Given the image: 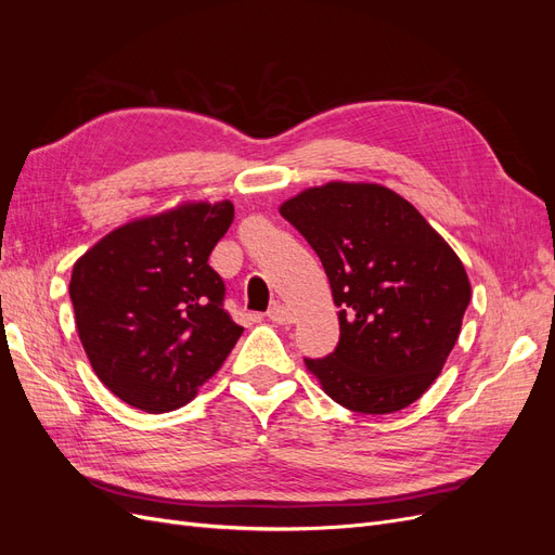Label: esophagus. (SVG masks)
Masks as SVG:
<instances>
[{
    "instance_id": "esophagus-1",
    "label": "esophagus",
    "mask_w": 555,
    "mask_h": 555,
    "mask_svg": "<svg viewBox=\"0 0 555 555\" xmlns=\"http://www.w3.org/2000/svg\"><path fill=\"white\" fill-rule=\"evenodd\" d=\"M268 319H271V322H275V324H294L296 317L287 306L273 304L271 310H268Z\"/></svg>"
}]
</instances>
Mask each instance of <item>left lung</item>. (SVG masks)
Segmentation results:
<instances>
[{"label": "left lung", "mask_w": 555, "mask_h": 555, "mask_svg": "<svg viewBox=\"0 0 555 555\" xmlns=\"http://www.w3.org/2000/svg\"><path fill=\"white\" fill-rule=\"evenodd\" d=\"M280 215L322 259L340 343L306 367L338 405L405 410L438 379L459 340L469 280L456 251L410 201L377 182L333 180Z\"/></svg>", "instance_id": "left-lung-1"}]
</instances>
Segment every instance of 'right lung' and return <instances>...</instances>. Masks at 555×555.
Wrapping results in <instances>:
<instances>
[{"mask_svg": "<svg viewBox=\"0 0 555 555\" xmlns=\"http://www.w3.org/2000/svg\"><path fill=\"white\" fill-rule=\"evenodd\" d=\"M231 222V201H184L113 229L74 263L78 338L127 405H188L238 343L243 326L224 312V282L208 266Z\"/></svg>", "mask_w": 555, "mask_h": 555, "instance_id": "right-lung-1", "label": "right lung"}]
</instances>
